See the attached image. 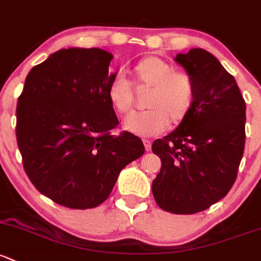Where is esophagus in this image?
I'll list each match as a JSON object with an SVG mask.
<instances>
[{
	"instance_id": "1",
	"label": "esophagus",
	"mask_w": 261,
	"mask_h": 261,
	"mask_svg": "<svg viewBox=\"0 0 261 261\" xmlns=\"http://www.w3.org/2000/svg\"><path fill=\"white\" fill-rule=\"evenodd\" d=\"M142 142H144L145 145V150H146V151H150V150H151V141L147 139H142Z\"/></svg>"
}]
</instances>
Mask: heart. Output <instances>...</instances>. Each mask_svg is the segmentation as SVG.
I'll return each instance as SVG.
<instances>
[{
    "instance_id": "1",
    "label": "heart",
    "mask_w": 261,
    "mask_h": 261,
    "mask_svg": "<svg viewBox=\"0 0 261 261\" xmlns=\"http://www.w3.org/2000/svg\"><path fill=\"white\" fill-rule=\"evenodd\" d=\"M136 84L151 87L145 112H134L122 122V127L139 136H152L164 133L170 120L179 125L189 116L196 100V86L193 76L185 71H175L171 64L159 57L142 59L133 68ZM110 105L120 114L133 108L131 86L122 76L112 79L106 89Z\"/></svg>"
}]
</instances>
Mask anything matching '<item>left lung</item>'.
<instances>
[{"mask_svg":"<svg viewBox=\"0 0 261 261\" xmlns=\"http://www.w3.org/2000/svg\"><path fill=\"white\" fill-rule=\"evenodd\" d=\"M175 61L193 76L196 100L189 116L152 144L161 170L152 195L163 210L195 214L230 191L245 146V101L235 79L202 48L177 54Z\"/></svg>","mask_w":261,"mask_h":261,"instance_id":"1","label":"left lung"}]
</instances>
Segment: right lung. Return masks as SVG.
<instances>
[{
  "label": "right lung",
  "instance_id": "add662e5",
  "mask_svg": "<svg viewBox=\"0 0 261 261\" xmlns=\"http://www.w3.org/2000/svg\"><path fill=\"white\" fill-rule=\"evenodd\" d=\"M112 54L62 48L35 66L16 110V138L27 176L52 201L91 209L108 199L120 171L145 152L119 125L106 89Z\"/></svg>",
  "mask_w": 261,
  "mask_h": 261
}]
</instances>
